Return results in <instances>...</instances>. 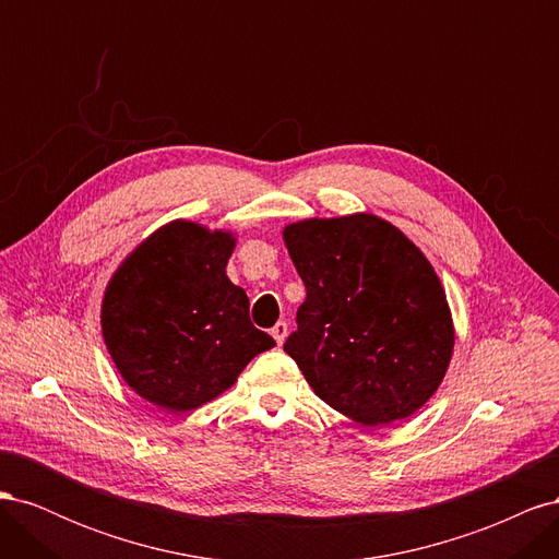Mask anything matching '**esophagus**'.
Wrapping results in <instances>:
<instances>
[{"label": "esophagus", "mask_w": 559, "mask_h": 559, "mask_svg": "<svg viewBox=\"0 0 559 559\" xmlns=\"http://www.w3.org/2000/svg\"><path fill=\"white\" fill-rule=\"evenodd\" d=\"M273 337L277 341V345H282L286 341V333H289V326H286V321H277V324L273 326Z\"/></svg>", "instance_id": "esophagus-1"}]
</instances>
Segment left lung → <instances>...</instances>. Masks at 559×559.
Masks as SVG:
<instances>
[{
	"mask_svg": "<svg viewBox=\"0 0 559 559\" xmlns=\"http://www.w3.org/2000/svg\"><path fill=\"white\" fill-rule=\"evenodd\" d=\"M306 284L284 352L314 394L364 427L411 417L443 382L454 347L441 280L405 235L373 214L284 228Z\"/></svg>",
	"mask_w": 559,
	"mask_h": 559,
	"instance_id": "1",
	"label": "left lung"
}]
</instances>
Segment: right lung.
Segmentation results:
<instances>
[{
	"label": "right lung",
	"instance_id": "add662e5",
	"mask_svg": "<svg viewBox=\"0 0 559 559\" xmlns=\"http://www.w3.org/2000/svg\"><path fill=\"white\" fill-rule=\"evenodd\" d=\"M233 233L173 222L116 270L103 335L118 373L142 399L186 413L224 394L257 354L275 347L226 275Z\"/></svg>",
	"mask_w": 559,
	"mask_h": 559
}]
</instances>
